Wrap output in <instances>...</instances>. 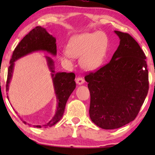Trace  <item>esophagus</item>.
Listing matches in <instances>:
<instances>
[{"label":"esophagus","mask_w":155,"mask_h":155,"mask_svg":"<svg viewBox=\"0 0 155 155\" xmlns=\"http://www.w3.org/2000/svg\"><path fill=\"white\" fill-rule=\"evenodd\" d=\"M76 81V83L78 84H82L84 82V80L82 78H80V77H78L77 79L75 80Z\"/></svg>","instance_id":"34e87169"}]
</instances>
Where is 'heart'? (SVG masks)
I'll list each match as a JSON object with an SVG mask.
<instances>
[{"label":"heart","instance_id":"1","mask_svg":"<svg viewBox=\"0 0 155 155\" xmlns=\"http://www.w3.org/2000/svg\"><path fill=\"white\" fill-rule=\"evenodd\" d=\"M107 44V37L102 32L75 36L69 41L68 48L61 53V58L66 62H71L74 57H81L82 67L88 71H93L102 63Z\"/></svg>","mask_w":155,"mask_h":155}]
</instances>
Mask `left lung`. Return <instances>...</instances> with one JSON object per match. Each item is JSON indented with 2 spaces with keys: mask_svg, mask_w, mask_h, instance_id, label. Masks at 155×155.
Wrapping results in <instances>:
<instances>
[{
  "mask_svg": "<svg viewBox=\"0 0 155 155\" xmlns=\"http://www.w3.org/2000/svg\"><path fill=\"white\" fill-rule=\"evenodd\" d=\"M120 44L109 63L84 80L90 92V116L97 126L116 129L133 121L149 90L146 56L128 33L114 31Z\"/></svg>",
  "mask_w": 155,
  "mask_h": 155,
  "instance_id": "8db88e82",
  "label": "left lung"
}]
</instances>
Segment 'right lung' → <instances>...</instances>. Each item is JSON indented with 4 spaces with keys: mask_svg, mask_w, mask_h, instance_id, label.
<instances>
[{
    "mask_svg": "<svg viewBox=\"0 0 155 155\" xmlns=\"http://www.w3.org/2000/svg\"><path fill=\"white\" fill-rule=\"evenodd\" d=\"M56 38L48 34L43 27L37 26L31 30L15 48L12 58L10 61V66L8 71V78L6 82V91L9 89V83L12 76L15 61L31 53L44 51L50 53L54 56L56 55ZM48 65L51 72L54 82L55 94L56 95L57 109L56 114L51 120L44 125L45 128L54 126L62 118L65 111V107L70 95L75 90L76 84L75 82V75L73 73H55L54 61L50 57H46ZM24 124H27L24 121ZM36 128H41V126H34Z\"/></svg>",
    "mask_w": 155,
    "mask_h": 155,
    "instance_id": "right-lung-1",
    "label": "right lung"
}]
</instances>
